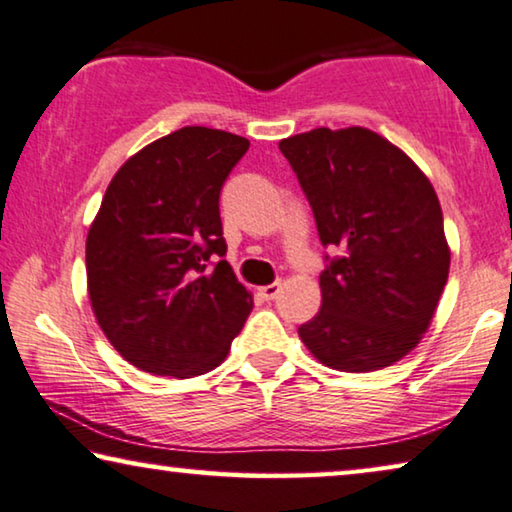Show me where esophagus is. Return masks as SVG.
<instances>
[{
    "mask_svg": "<svg viewBox=\"0 0 512 512\" xmlns=\"http://www.w3.org/2000/svg\"><path fill=\"white\" fill-rule=\"evenodd\" d=\"M279 291H281V284H279V281H274V284H268V286L261 288V295L265 300H274L279 295Z\"/></svg>",
    "mask_w": 512,
    "mask_h": 512,
    "instance_id": "34e87169",
    "label": "esophagus"
}]
</instances>
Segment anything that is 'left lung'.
Returning <instances> with one entry per match:
<instances>
[{
    "label": "left lung",
    "instance_id": "left-lung-1",
    "mask_svg": "<svg viewBox=\"0 0 512 512\" xmlns=\"http://www.w3.org/2000/svg\"><path fill=\"white\" fill-rule=\"evenodd\" d=\"M323 244L321 311L298 335L339 372H376L425 337L450 270L443 212L409 154L365 127H318L279 140Z\"/></svg>",
    "mask_w": 512,
    "mask_h": 512
}]
</instances>
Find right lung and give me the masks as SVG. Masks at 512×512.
Wrapping results in <instances>:
<instances>
[{
  "instance_id": "1",
  "label": "right lung",
  "mask_w": 512,
  "mask_h": 512,
  "mask_svg": "<svg viewBox=\"0 0 512 512\" xmlns=\"http://www.w3.org/2000/svg\"><path fill=\"white\" fill-rule=\"evenodd\" d=\"M249 140L182 127L145 145L110 180L87 233L96 323L133 367L194 379L219 367L254 298L224 256L219 194Z\"/></svg>"
}]
</instances>
